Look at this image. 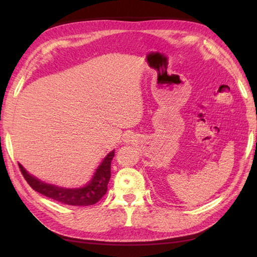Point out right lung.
<instances>
[{"label":"right lung","instance_id":"right-lung-1","mask_svg":"<svg viewBox=\"0 0 257 257\" xmlns=\"http://www.w3.org/2000/svg\"><path fill=\"white\" fill-rule=\"evenodd\" d=\"M114 156V150L106 156L100 166L96 169L90 181L83 188L65 189L56 185L42 182L41 180L31 176L23 166L20 165V170L30 187L36 192L51 198L64 204L74 206H88L97 203L107 192V185L110 179V163Z\"/></svg>","mask_w":257,"mask_h":257}]
</instances>
